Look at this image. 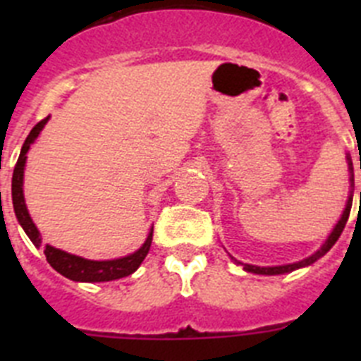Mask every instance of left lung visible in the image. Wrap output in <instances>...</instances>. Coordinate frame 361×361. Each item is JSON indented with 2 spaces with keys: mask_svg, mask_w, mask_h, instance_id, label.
Instances as JSON below:
<instances>
[{
  "mask_svg": "<svg viewBox=\"0 0 361 361\" xmlns=\"http://www.w3.org/2000/svg\"><path fill=\"white\" fill-rule=\"evenodd\" d=\"M347 164H349V180H350V191H349V199H347V204H345V209H343L342 216H340V220L336 222V226L333 228V231L329 233V237L325 238V242L322 244V247L318 251H314L312 255H309L307 258H304V260H300V262H293V264H283V266H267V267H260V266H251V264H242L238 262V260H235V258L231 257V260L235 264H240V266H244V271H247V273H255V275H283V273H291V271L295 269H300V267H307L311 266V264H314L318 260V258L324 257L327 251L333 247L334 244H336V240L340 238V235H342L343 228H345L347 224V219H349V213H350V208H353V190H355V175H353V162H350V155L347 153Z\"/></svg>",
  "mask_w": 361,
  "mask_h": 361,
  "instance_id": "obj_1",
  "label": "left lung"
}]
</instances>
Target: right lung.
Masks as SVG:
<instances>
[{"mask_svg": "<svg viewBox=\"0 0 361 361\" xmlns=\"http://www.w3.org/2000/svg\"><path fill=\"white\" fill-rule=\"evenodd\" d=\"M50 119V116L47 119H43L41 123H37L34 128L30 130L28 137L25 139V145L19 153V159L16 162L14 175H12V204H14V213L16 219H18L19 226L25 229L27 237L30 238L32 244L36 247L43 245V238H41L39 229L36 228L32 216L28 215L27 204H25V195H23V178H25V164H27V153L30 149L32 142L36 141L37 135L41 133V130L44 128L47 121ZM152 237H153V226L149 228L148 237H146L145 244L139 247L133 253L126 255V257L114 258V260H88V258L78 257V255L66 253L63 250H57L54 245L47 244L44 245V255H47V260H49L50 266L61 273L66 279L73 280V282H110V280L124 279V276L132 275L139 269V266L142 264V260L146 258L149 251V245H152Z\"/></svg>", "mask_w": 361, "mask_h": 361, "instance_id": "add662e5", "label": "right lung"}]
</instances>
